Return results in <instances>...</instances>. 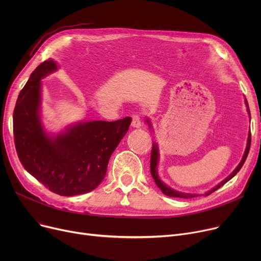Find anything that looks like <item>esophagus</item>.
<instances>
[{
  "instance_id": "34e87169",
  "label": "esophagus",
  "mask_w": 261,
  "mask_h": 261,
  "mask_svg": "<svg viewBox=\"0 0 261 261\" xmlns=\"http://www.w3.org/2000/svg\"><path fill=\"white\" fill-rule=\"evenodd\" d=\"M132 127L133 128H140L142 126V119L140 115H133L132 117Z\"/></svg>"
}]
</instances>
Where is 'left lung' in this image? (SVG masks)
I'll return each instance as SVG.
<instances>
[{
  "mask_svg": "<svg viewBox=\"0 0 261 261\" xmlns=\"http://www.w3.org/2000/svg\"><path fill=\"white\" fill-rule=\"evenodd\" d=\"M244 102H245V106H246V111H248L249 113V117L251 119V114H250V110H249V105H248V100L244 99ZM146 123L148 125V127L150 129H153L152 128V123L151 121H150L149 118H146ZM250 147H251V132L249 133V136H248V143H246V147H245V150H244V153L242 155V159L240 161V163L238 164V166L235 168V170L232 171L227 177H225V179L219 183L217 186H215L214 188H212L211 190L206 191L204 195H197V194H186V193H181V191H177V190H174L172 189L171 187L167 186L165 183H163L160 179L159 176V172H158V165H159V161H160V152H159V145L158 143H153L152 144V150H151V159H150V172H151V175L153 177V180L155 182V184L158 185V187L162 190V193L164 195H166L168 197H172V198H183V199H189V198H194V197H198V196H210L212 193H214L215 190H217L218 188H220L221 186H223L226 182H228L230 179H232L234 177L237 172L241 169V167L243 166V164L246 160V158H248V154H249V151H250Z\"/></svg>",
  "mask_w": 261,
  "mask_h": 261,
  "instance_id": "left-lung-1",
  "label": "left lung"
}]
</instances>
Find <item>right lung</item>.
Instances as JSON below:
<instances>
[{
	"label": "right lung",
	"mask_w": 261,
	"mask_h": 261,
	"mask_svg": "<svg viewBox=\"0 0 261 261\" xmlns=\"http://www.w3.org/2000/svg\"><path fill=\"white\" fill-rule=\"evenodd\" d=\"M56 71L57 63L48 59L32 73L13 111V135L25 170L53 193L71 197L87 194L101 183L132 118L79 121L57 134L48 133L40 115L41 79Z\"/></svg>",
	"instance_id": "add662e5"
}]
</instances>
